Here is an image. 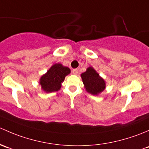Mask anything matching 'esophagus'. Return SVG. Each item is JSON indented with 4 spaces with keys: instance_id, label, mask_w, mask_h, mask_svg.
<instances>
[{
    "instance_id": "esophagus-1",
    "label": "esophagus",
    "mask_w": 149,
    "mask_h": 149,
    "mask_svg": "<svg viewBox=\"0 0 149 149\" xmlns=\"http://www.w3.org/2000/svg\"><path fill=\"white\" fill-rule=\"evenodd\" d=\"M72 73L74 74H78V70H77V69H74V70H72Z\"/></svg>"
}]
</instances>
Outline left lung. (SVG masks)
Instances as JSON below:
<instances>
[{
  "mask_svg": "<svg viewBox=\"0 0 149 149\" xmlns=\"http://www.w3.org/2000/svg\"><path fill=\"white\" fill-rule=\"evenodd\" d=\"M82 82L87 93L97 95L105 89V82L93 67H90L81 74Z\"/></svg>",
  "mask_w": 149,
  "mask_h": 149,
  "instance_id": "obj_1",
  "label": "left lung"
}]
</instances>
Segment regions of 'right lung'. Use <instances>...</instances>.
<instances>
[{"instance_id": "add662e5", "label": "right lung", "mask_w": 149, "mask_h": 149, "mask_svg": "<svg viewBox=\"0 0 149 149\" xmlns=\"http://www.w3.org/2000/svg\"><path fill=\"white\" fill-rule=\"evenodd\" d=\"M70 68L64 67L62 64H54L40 78L39 84L41 89L46 93L58 91L60 90L62 82H63L65 77L70 74Z\"/></svg>"}]
</instances>
